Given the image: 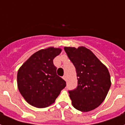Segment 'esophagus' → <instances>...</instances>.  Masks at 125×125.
Returning <instances> with one entry per match:
<instances>
[{"instance_id":"1","label":"esophagus","mask_w":125,"mask_h":125,"mask_svg":"<svg viewBox=\"0 0 125 125\" xmlns=\"http://www.w3.org/2000/svg\"><path fill=\"white\" fill-rule=\"evenodd\" d=\"M63 80H67V77H66L65 75H64V76H63Z\"/></svg>"}]
</instances>
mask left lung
Instances as JSON below:
<instances>
[{
	"instance_id": "8db88e82",
	"label": "left lung",
	"mask_w": 125,
	"mask_h": 125,
	"mask_svg": "<svg viewBox=\"0 0 125 125\" xmlns=\"http://www.w3.org/2000/svg\"><path fill=\"white\" fill-rule=\"evenodd\" d=\"M68 57L76 68V89L69 91L72 105L82 112L94 110L105 100L111 85L110 73L90 49L65 47Z\"/></svg>"
}]
</instances>
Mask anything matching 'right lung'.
<instances>
[{
  "mask_svg": "<svg viewBox=\"0 0 125 125\" xmlns=\"http://www.w3.org/2000/svg\"><path fill=\"white\" fill-rule=\"evenodd\" d=\"M60 48L50 47L34 53L20 67L17 85L27 103L36 108H45L54 103L65 81L56 74L53 59L60 54Z\"/></svg>",
  "mask_w": 125,
  "mask_h": 125,
  "instance_id": "obj_1",
  "label": "right lung"
}]
</instances>
